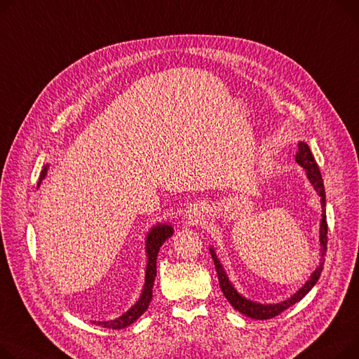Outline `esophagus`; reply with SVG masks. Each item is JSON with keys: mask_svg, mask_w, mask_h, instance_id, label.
Masks as SVG:
<instances>
[{"mask_svg": "<svg viewBox=\"0 0 359 359\" xmlns=\"http://www.w3.org/2000/svg\"><path fill=\"white\" fill-rule=\"evenodd\" d=\"M186 217H187V219H189V222H198L199 219H201V209L198 208V206H190L189 209H187V212H186Z\"/></svg>", "mask_w": 359, "mask_h": 359, "instance_id": "esophagus-1", "label": "esophagus"}]
</instances>
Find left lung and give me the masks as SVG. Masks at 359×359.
Returning a JSON list of instances; mask_svg holds the SVG:
<instances>
[{
    "label": "left lung",
    "instance_id": "8db88e82",
    "mask_svg": "<svg viewBox=\"0 0 359 359\" xmlns=\"http://www.w3.org/2000/svg\"><path fill=\"white\" fill-rule=\"evenodd\" d=\"M296 161L303 167V169H306V173H307V177H309L310 183L315 186V189L318 190V194L322 198L320 201H322V209H323L322 210L323 212L322 213V222H320V247H322V250H320L322 251L320 264L315 270L312 277H310L306 281L303 287L296 294H293L289 300L281 302L278 304H259V303H254L251 300H247L241 294H238L236 290L232 287V284L229 283V280H228V277H226V274H225V271L221 266V262L217 258V254H215L213 250L210 248V254H212V258H213V262H215V269H217V273H218L219 287H221L224 296L233 306V309L238 310V312H241L243 315H245L248 318H252V319L266 320V319H271V318L278 316L281 312H284L285 309H289L290 306H293L294 303L302 300L310 290H312V287L316 284V281L320 277V273L323 270V264H325L323 257L326 255V250H327V222H326V210H325L326 201H325L323 179H322V175H320V170H319V165H318L312 151H310V149H309L306 142H299V144H297Z\"/></svg>",
    "mask_w": 359,
    "mask_h": 359
}]
</instances>
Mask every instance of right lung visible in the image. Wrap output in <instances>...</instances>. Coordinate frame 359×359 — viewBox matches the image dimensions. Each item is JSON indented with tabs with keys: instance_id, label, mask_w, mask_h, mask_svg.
I'll return each instance as SVG.
<instances>
[{
	"instance_id": "right-lung-1",
	"label": "right lung",
	"mask_w": 359,
	"mask_h": 359,
	"mask_svg": "<svg viewBox=\"0 0 359 359\" xmlns=\"http://www.w3.org/2000/svg\"><path fill=\"white\" fill-rule=\"evenodd\" d=\"M46 173H47V165H44V169L41 170L37 186H40ZM172 233H173V228L170 225H157L156 228H153L150 231V233L147 236V243H146L147 255H149L147 270H146V284H144V289H142V294H141L140 300L123 316H119L118 319L109 320V322H98L97 325H100L102 327H109V329H123V327H127L128 325H131L133 322H135L142 313L146 312L149 304H150V300L153 297V284H154V278L157 274V269H156L157 254H158L163 243Z\"/></svg>"
}]
</instances>
